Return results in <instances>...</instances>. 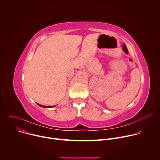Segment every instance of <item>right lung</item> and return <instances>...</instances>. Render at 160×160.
<instances>
[{"mask_svg": "<svg viewBox=\"0 0 160 160\" xmlns=\"http://www.w3.org/2000/svg\"><path fill=\"white\" fill-rule=\"evenodd\" d=\"M38 106H41V107H42V108H52V107H54V106H52V107H49V106H42V105H40V104H38Z\"/></svg>", "mask_w": 160, "mask_h": 160, "instance_id": "add662e5", "label": "right lung"}]
</instances>
